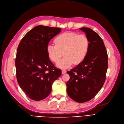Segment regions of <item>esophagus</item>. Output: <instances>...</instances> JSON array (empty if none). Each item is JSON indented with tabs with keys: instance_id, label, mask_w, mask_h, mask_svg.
<instances>
[{
	"instance_id": "1",
	"label": "esophagus",
	"mask_w": 124,
	"mask_h": 124,
	"mask_svg": "<svg viewBox=\"0 0 124 124\" xmlns=\"http://www.w3.org/2000/svg\"><path fill=\"white\" fill-rule=\"evenodd\" d=\"M66 72H67V71H66V70H64V69L62 70V74H64V73H66Z\"/></svg>"
}]
</instances>
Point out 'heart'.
<instances>
[{"instance_id": "heart-1", "label": "heart", "mask_w": 124, "mask_h": 124, "mask_svg": "<svg viewBox=\"0 0 124 124\" xmlns=\"http://www.w3.org/2000/svg\"><path fill=\"white\" fill-rule=\"evenodd\" d=\"M54 43L47 45L46 52L49 58L55 63L58 62L64 52L65 57L57 64L62 69L81 63L87 56L90 46L87 36L73 32L62 33L55 39Z\"/></svg>"}]
</instances>
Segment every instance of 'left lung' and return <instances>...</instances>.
Masks as SVG:
<instances>
[{"label": "left lung", "mask_w": 124, "mask_h": 124, "mask_svg": "<svg viewBox=\"0 0 124 124\" xmlns=\"http://www.w3.org/2000/svg\"><path fill=\"white\" fill-rule=\"evenodd\" d=\"M89 41V49L85 58L77 66L67 71L70 80L67 82V93L78 103L91 100L103 86L108 68V54L103 41L91 28L82 27Z\"/></svg>", "instance_id": "obj_1"}]
</instances>
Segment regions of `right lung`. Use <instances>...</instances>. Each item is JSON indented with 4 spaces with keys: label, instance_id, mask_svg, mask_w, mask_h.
Wrapping results in <instances>:
<instances>
[{
    "label": "right lung",
    "instance_id": "obj_1",
    "mask_svg": "<svg viewBox=\"0 0 124 124\" xmlns=\"http://www.w3.org/2000/svg\"><path fill=\"white\" fill-rule=\"evenodd\" d=\"M61 28L39 25L24 36L18 45L16 59V78L30 99L43 100L50 95L53 82L62 70L49 59L46 47Z\"/></svg>",
    "mask_w": 124,
    "mask_h": 124
}]
</instances>
